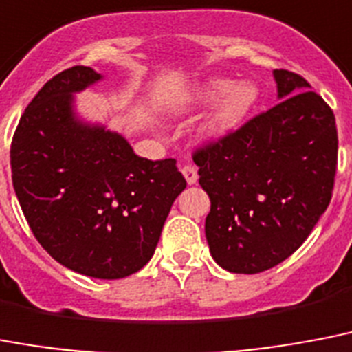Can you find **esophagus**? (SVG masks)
<instances>
[{"label":"esophagus","mask_w":352,"mask_h":352,"mask_svg":"<svg viewBox=\"0 0 352 352\" xmlns=\"http://www.w3.org/2000/svg\"><path fill=\"white\" fill-rule=\"evenodd\" d=\"M182 174H184L185 182L189 185H194L198 182V170H196V167H192V165H185V167L182 168Z\"/></svg>","instance_id":"esophagus-1"}]
</instances>
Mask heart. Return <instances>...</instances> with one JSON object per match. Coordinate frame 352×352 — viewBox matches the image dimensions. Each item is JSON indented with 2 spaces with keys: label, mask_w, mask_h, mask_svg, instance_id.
<instances>
[{
  "label": "heart",
  "mask_w": 352,
  "mask_h": 352,
  "mask_svg": "<svg viewBox=\"0 0 352 352\" xmlns=\"http://www.w3.org/2000/svg\"><path fill=\"white\" fill-rule=\"evenodd\" d=\"M260 100V89L252 81L236 83L230 78H210L192 92L190 103L199 109H212L199 127V136L207 143H218L245 123Z\"/></svg>",
  "instance_id": "b5f03b06"
}]
</instances>
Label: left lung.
<instances>
[{"label": "left lung", "mask_w": 352, "mask_h": 352, "mask_svg": "<svg viewBox=\"0 0 352 352\" xmlns=\"http://www.w3.org/2000/svg\"><path fill=\"white\" fill-rule=\"evenodd\" d=\"M278 103L194 154L209 194L205 236L221 269L256 274L287 260L327 209L338 136L333 111L302 76L272 70Z\"/></svg>", "instance_id": "8db88e82"}]
</instances>
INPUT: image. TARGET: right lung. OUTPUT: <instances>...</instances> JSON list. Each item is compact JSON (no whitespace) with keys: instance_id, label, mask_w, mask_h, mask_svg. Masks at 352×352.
<instances>
[{"instance_id":"add662e5","label":"right lung","mask_w":352,"mask_h":352,"mask_svg":"<svg viewBox=\"0 0 352 352\" xmlns=\"http://www.w3.org/2000/svg\"><path fill=\"white\" fill-rule=\"evenodd\" d=\"M101 80L72 67L47 81L19 120L10 167L45 251L78 274L120 280L153 258L187 184L176 160L140 158L123 134L78 112L76 94Z\"/></svg>"}]
</instances>
